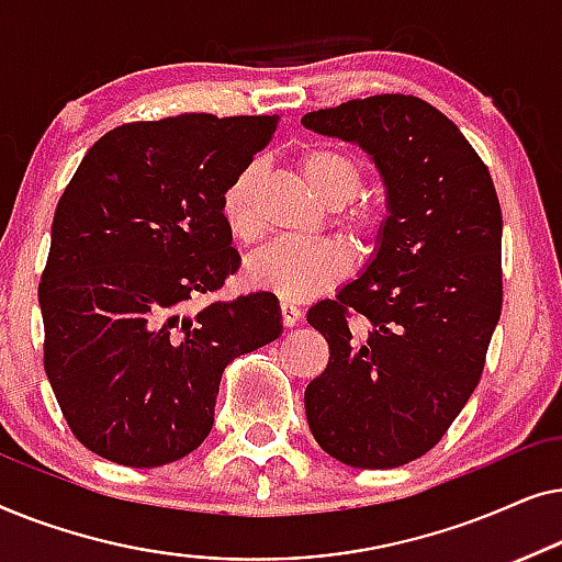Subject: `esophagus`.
Returning <instances> with one entry per match:
<instances>
[{
  "label": "esophagus",
  "instance_id": "34e87169",
  "mask_svg": "<svg viewBox=\"0 0 562 562\" xmlns=\"http://www.w3.org/2000/svg\"><path fill=\"white\" fill-rule=\"evenodd\" d=\"M299 319H302V310H299V306L291 304V302H281V322H283V327H294Z\"/></svg>",
  "mask_w": 562,
  "mask_h": 562
}]
</instances>
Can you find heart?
<instances>
[{
  "label": "heart",
  "mask_w": 562,
  "mask_h": 562,
  "mask_svg": "<svg viewBox=\"0 0 562 562\" xmlns=\"http://www.w3.org/2000/svg\"><path fill=\"white\" fill-rule=\"evenodd\" d=\"M299 171L310 189L327 206H342L360 191L363 171L348 153L335 148H312L299 158ZM256 168H245L222 194V220L240 243H252L260 235V222L252 206ZM340 225L350 235L366 237L375 229V212L358 206L345 212ZM348 273V258L325 240H276L258 250L245 266L252 286L266 289L283 302H306L335 286Z\"/></svg>",
  "instance_id": "1"
}]
</instances>
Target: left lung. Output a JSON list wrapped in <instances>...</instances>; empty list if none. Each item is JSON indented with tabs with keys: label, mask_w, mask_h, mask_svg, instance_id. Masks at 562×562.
I'll return each instance as SVG.
<instances>
[{
	"label": "left lung",
	"mask_w": 562,
	"mask_h": 562,
	"mask_svg": "<svg viewBox=\"0 0 562 562\" xmlns=\"http://www.w3.org/2000/svg\"><path fill=\"white\" fill-rule=\"evenodd\" d=\"M302 125L360 145L389 212L360 279L306 314L329 345L304 391L306 422L345 465H404L479 386L502 317V206L479 153L425 99H352Z\"/></svg>",
	"instance_id": "1"
}]
</instances>
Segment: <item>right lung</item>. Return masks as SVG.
<instances>
[{"label": "right lung", "instance_id": "obj_1", "mask_svg": "<svg viewBox=\"0 0 562 562\" xmlns=\"http://www.w3.org/2000/svg\"><path fill=\"white\" fill-rule=\"evenodd\" d=\"M276 127L279 114L130 122L68 181L37 289L43 360L97 456L130 468L189 456L214 425L229 360L281 335L271 291L191 310L240 268L222 194Z\"/></svg>", "mask_w": 562, "mask_h": 562}]
</instances>
